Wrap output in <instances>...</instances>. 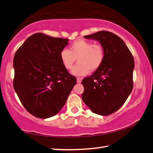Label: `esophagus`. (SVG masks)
Returning a JSON list of instances; mask_svg holds the SVG:
<instances>
[{"mask_svg":"<svg viewBox=\"0 0 153 153\" xmlns=\"http://www.w3.org/2000/svg\"><path fill=\"white\" fill-rule=\"evenodd\" d=\"M82 79L81 77H77V83H80L82 82Z\"/></svg>","mask_w":153,"mask_h":153,"instance_id":"1","label":"esophagus"}]
</instances>
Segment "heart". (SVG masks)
<instances>
[{"label": "heart", "instance_id": "b5f03b06", "mask_svg": "<svg viewBox=\"0 0 153 153\" xmlns=\"http://www.w3.org/2000/svg\"><path fill=\"white\" fill-rule=\"evenodd\" d=\"M60 60L67 69H72L76 58L78 64L71 71L74 76H83L90 70L95 71L101 67L104 59L103 47L100 44H93L91 41L78 39L74 41L70 50L64 49L60 53Z\"/></svg>", "mask_w": 153, "mask_h": 153}]
</instances>
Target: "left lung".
<instances>
[{"instance_id":"left-lung-1","label":"left lung","mask_w":153,"mask_h":153,"mask_svg":"<svg viewBox=\"0 0 153 153\" xmlns=\"http://www.w3.org/2000/svg\"><path fill=\"white\" fill-rule=\"evenodd\" d=\"M84 38L98 41L104 59L98 69L82 81V98L93 113L111 115L122 106L133 89V57L124 41L113 33L101 31Z\"/></svg>"}]
</instances>
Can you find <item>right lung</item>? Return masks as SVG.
I'll return each mask as SVG.
<instances>
[{
  "instance_id": "right-lung-1",
  "label": "right lung",
  "mask_w": 153,
  "mask_h": 153,
  "mask_svg": "<svg viewBox=\"0 0 153 153\" xmlns=\"http://www.w3.org/2000/svg\"><path fill=\"white\" fill-rule=\"evenodd\" d=\"M69 40L34 33L16 52L13 88L26 110L36 117L58 114L76 84L60 58Z\"/></svg>"
}]
</instances>
